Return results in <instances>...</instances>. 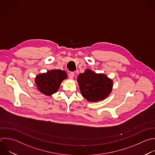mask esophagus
<instances>
[{
	"instance_id": "34e87169",
	"label": "esophagus",
	"mask_w": 155,
	"mask_h": 155,
	"mask_svg": "<svg viewBox=\"0 0 155 155\" xmlns=\"http://www.w3.org/2000/svg\"><path fill=\"white\" fill-rule=\"evenodd\" d=\"M74 76V72H70V73H69V78H70V79H73Z\"/></svg>"
}]
</instances>
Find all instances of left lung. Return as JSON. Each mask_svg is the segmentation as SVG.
Instances as JSON below:
<instances>
[{"label":"left lung","instance_id":"left-lung-1","mask_svg":"<svg viewBox=\"0 0 155 155\" xmlns=\"http://www.w3.org/2000/svg\"><path fill=\"white\" fill-rule=\"evenodd\" d=\"M77 81L81 93L88 102L102 101L111 93L113 80L103 73H96L90 69L79 74Z\"/></svg>","mask_w":155,"mask_h":155}]
</instances>
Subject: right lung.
<instances>
[{
    "mask_svg": "<svg viewBox=\"0 0 155 155\" xmlns=\"http://www.w3.org/2000/svg\"><path fill=\"white\" fill-rule=\"evenodd\" d=\"M66 71L61 70H51L47 73H41L35 78L38 90L46 96L56 93L62 82L67 78Z\"/></svg>",
    "mask_w": 155,
    "mask_h": 155,
    "instance_id": "right-lung-1",
    "label": "right lung"
}]
</instances>
